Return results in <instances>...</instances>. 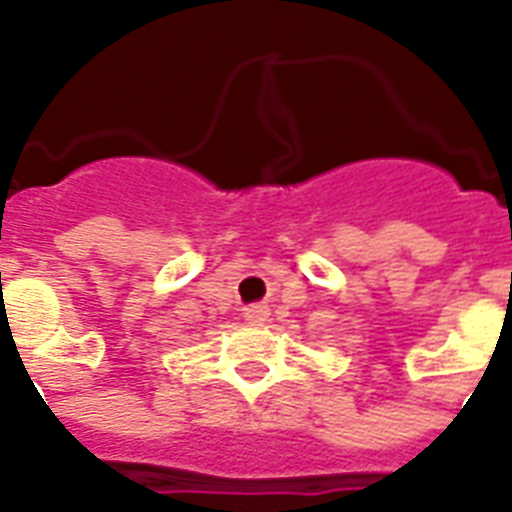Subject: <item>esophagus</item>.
<instances>
[{
	"instance_id": "34e87169",
	"label": "esophagus",
	"mask_w": 512,
	"mask_h": 512,
	"mask_svg": "<svg viewBox=\"0 0 512 512\" xmlns=\"http://www.w3.org/2000/svg\"><path fill=\"white\" fill-rule=\"evenodd\" d=\"M265 319H268V308H265V305H252V308H247L249 324H260V321Z\"/></svg>"
}]
</instances>
